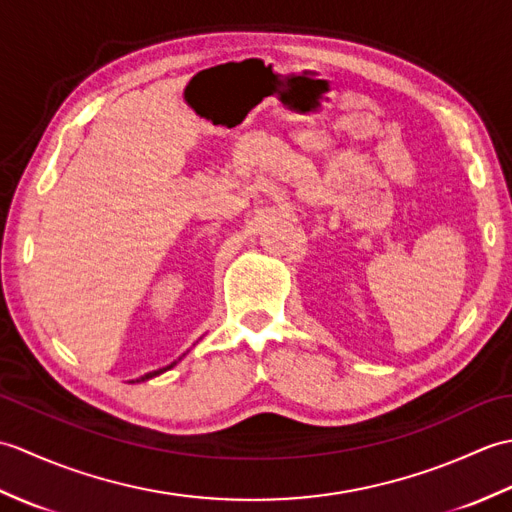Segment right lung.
Returning a JSON list of instances; mask_svg holds the SVG:
<instances>
[{"mask_svg": "<svg viewBox=\"0 0 512 512\" xmlns=\"http://www.w3.org/2000/svg\"><path fill=\"white\" fill-rule=\"evenodd\" d=\"M178 361H180V358H178ZM178 361H173L171 365H167V367H162V369H156V372H149V374H145V376H140V378L132 380V383H140V380H149V378H154V376H160V374H165V372H167V369H171V367H173V365H176Z\"/></svg>", "mask_w": 512, "mask_h": 512, "instance_id": "obj_1", "label": "right lung"}]
</instances>
